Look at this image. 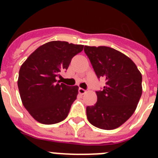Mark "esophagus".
Returning <instances> with one entry per match:
<instances>
[{
  "mask_svg": "<svg viewBox=\"0 0 158 158\" xmlns=\"http://www.w3.org/2000/svg\"><path fill=\"white\" fill-rule=\"evenodd\" d=\"M78 93H80V94L83 95L86 93V90H85V89H82V88H79V89H78Z\"/></svg>",
  "mask_w": 158,
  "mask_h": 158,
  "instance_id": "1",
  "label": "esophagus"
}]
</instances>
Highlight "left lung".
I'll return each instance as SVG.
<instances>
[{"instance_id":"left-lung-1","label":"left lung","mask_w":158,"mask_h":158,"mask_svg":"<svg viewBox=\"0 0 158 158\" xmlns=\"http://www.w3.org/2000/svg\"><path fill=\"white\" fill-rule=\"evenodd\" d=\"M96 77L106 85L96 91L97 101L86 107L88 120L94 127L113 130L133 115L142 93L141 73L131 58L108 47L85 46Z\"/></svg>"}]
</instances>
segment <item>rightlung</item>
<instances>
[{"label":"right lung","instance_id":"obj_1","mask_svg":"<svg viewBox=\"0 0 158 158\" xmlns=\"http://www.w3.org/2000/svg\"><path fill=\"white\" fill-rule=\"evenodd\" d=\"M83 48V45L65 41L49 42L36 49L21 65L17 82L19 95L36 121L49 125L67 117L78 86L60 83L58 78Z\"/></svg>","mask_w":158,"mask_h":158}]
</instances>
